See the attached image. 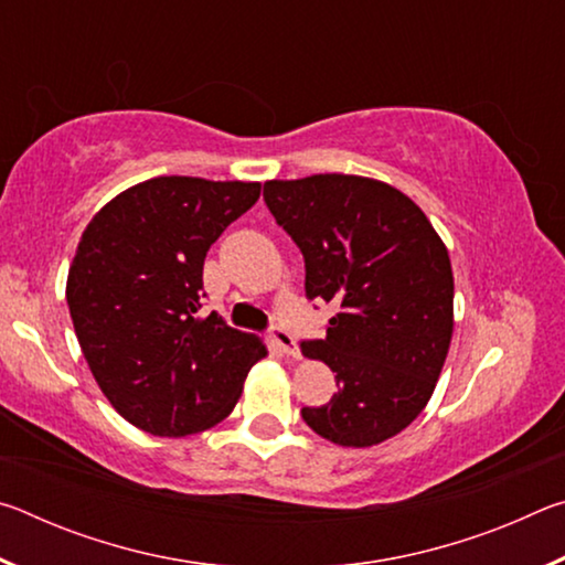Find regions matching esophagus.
Returning <instances> with one entry per match:
<instances>
[{
  "label": "esophagus",
  "mask_w": 565,
  "mask_h": 565,
  "mask_svg": "<svg viewBox=\"0 0 565 565\" xmlns=\"http://www.w3.org/2000/svg\"><path fill=\"white\" fill-rule=\"evenodd\" d=\"M271 341H274L276 349H279L281 353H286V356H291V359H299L301 356L299 343H296L291 331H286L281 327H274L271 329Z\"/></svg>",
  "instance_id": "34e87169"
}]
</instances>
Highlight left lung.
Instances as JSON below:
<instances>
[{
	"label": "left lung",
	"instance_id": "obj_1",
	"mask_svg": "<svg viewBox=\"0 0 565 565\" xmlns=\"http://www.w3.org/2000/svg\"><path fill=\"white\" fill-rule=\"evenodd\" d=\"M264 202L301 248L306 299L337 306L327 337L301 353L327 363L339 391L303 406V420L353 448L401 434L431 398L454 333L441 236L406 194L366 177L274 179Z\"/></svg>",
	"mask_w": 565,
	"mask_h": 565
}]
</instances>
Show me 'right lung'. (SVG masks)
<instances>
[{
  "mask_svg": "<svg viewBox=\"0 0 565 565\" xmlns=\"http://www.w3.org/2000/svg\"><path fill=\"white\" fill-rule=\"evenodd\" d=\"M262 194L256 181L157 177L84 228L66 279L76 339L102 394L141 431L189 436L232 414L266 347L199 317L204 259Z\"/></svg>",
  "mask_w": 565,
  "mask_h": 565,
  "instance_id": "obj_1",
  "label": "right lung"
}]
</instances>
